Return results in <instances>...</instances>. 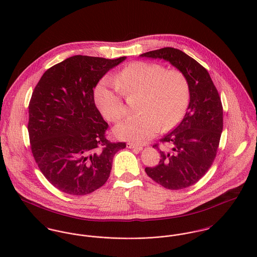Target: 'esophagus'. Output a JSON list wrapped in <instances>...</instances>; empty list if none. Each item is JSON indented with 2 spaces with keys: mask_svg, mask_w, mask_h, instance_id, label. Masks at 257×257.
Listing matches in <instances>:
<instances>
[{
  "mask_svg": "<svg viewBox=\"0 0 257 257\" xmlns=\"http://www.w3.org/2000/svg\"><path fill=\"white\" fill-rule=\"evenodd\" d=\"M126 147H128V148H134V149H138V150H143V148H144L142 146H139V145L133 144V143H127V144H126Z\"/></svg>",
  "mask_w": 257,
  "mask_h": 257,
  "instance_id": "1",
  "label": "esophagus"
}]
</instances>
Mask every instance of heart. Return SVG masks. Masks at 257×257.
<instances>
[{
    "label": "heart",
    "instance_id": "obj_1",
    "mask_svg": "<svg viewBox=\"0 0 257 257\" xmlns=\"http://www.w3.org/2000/svg\"><path fill=\"white\" fill-rule=\"evenodd\" d=\"M114 86L103 80L94 92L98 109L109 120L117 121L126 112L122 102L140 95L139 115L131 116L113 128L114 136L125 142L144 144L160 128L173 127L183 116L189 102V84L181 71L166 70L162 65L137 61L113 76Z\"/></svg>",
    "mask_w": 257,
    "mask_h": 257
}]
</instances>
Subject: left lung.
Returning <instances> with one entry per match:
<instances>
[{"mask_svg":"<svg viewBox=\"0 0 257 257\" xmlns=\"http://www.w3.org/2000/svg\"><path fill=\"white\" fill-rule=\"evenodd\" d=\"M163 59L185 75L190 101L181 122L161 142L169 148L160 149V161L147 167V175L166 189L180 190L197 183L216 157L222 132V106L209 72L183 51L164 47L140 55Z\"/></svg>","mask_w":257,"mask_h":257,"instance_id":"8db88e82","label":"left lung"}]
</instances>
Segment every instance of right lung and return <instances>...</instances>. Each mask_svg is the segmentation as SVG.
Here are the masks:
<instances>
[{
	"mask_svg": "<svg viewBox=\"0 0 257 257\" xmlns=\"http://www.w3.org/2000/svg\"><path fill=\"white\" fill-rule=\"evenodd\" d=\"M126 59L71 56L47 69L29 106V135L38 168L55 188L82 196L102 187L124 143L106 139L108 123L94 101V88Z\"/></svg>",
	"mask_w": 257,
	"mask_h": 257,
	"instance_id": "add662e5",
	"label": "right lung"
}]
</instances>
